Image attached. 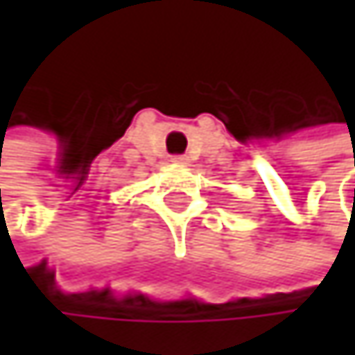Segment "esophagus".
Segmentation results:
<instances>
[{
    "mask_svg": "<svg viewBox=\"0 0 355 355\" xmlns=\"http://www.w3.org/2000/svg\"><path fill=\"white\" fill-rule=\"evenodd\" d=\"M173 162H175V164H189V158H187V156H175Z\"/></svg>",
    "mask_w": 355,
    "mask_h": 355,
    "instance_id": "obj_1",
    "label": "esophagus"
}]
</instances>
